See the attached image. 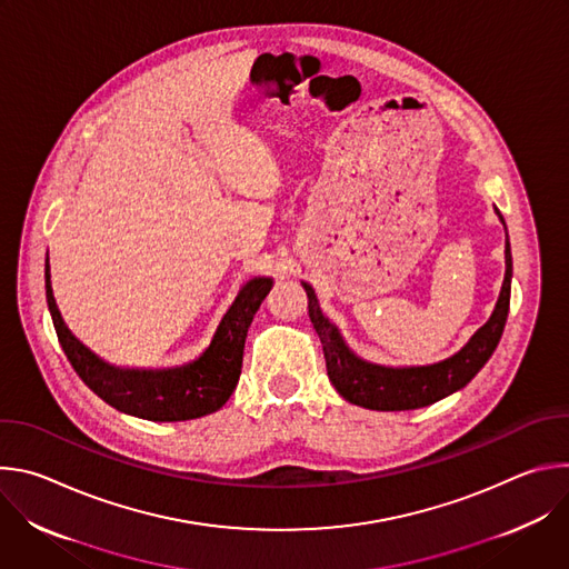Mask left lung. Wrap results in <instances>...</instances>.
I'll list each match as a JSON object with an SVG mask.
<instances>
[{"mask_svg":"<svg viewBox=\"0 0 569 569\" xmlns=\"http://www.w3.org/2000/svg\"><path fill=\"white\" fill-rule=\"evenodd\" d=\"M498 216L505 224V218L500 211ZM505 263H507L505 283L489 321H486L481 329H477V333L455 356L426 367H382V365H373L358 358L347 347L336 323L321 312L315 290L306 281H301L308 295V315L321 340L323 358H327L329 380L333 382L338 393L345 400L360 405V408H367V410L400 412V410L426 408V405H432L455 393L457 389L466 387L493 356L507 323L509 301H511V277H513L509 233H507V246H505Z\"/></svg>","mask_w":569,"mask_h":569,"instance_id":"1","label":"left lung"}]
</instances>
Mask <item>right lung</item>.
<instances>
[{"mask_svg": "<svg viewBox=\"0 0 569 569\" xmlns=\"http://www.w3.org/2000/svg\"><path fill=\"white\" fill-rule=\"evenodd\" d=\"M44 288L58 342L78 378L114 410L164 423L207 417L229 400L240 378L248 329L272 288V279L254 277L242 286L220 319L204 353L198 360L173 369H121L108 365L86 345H80L64 327L56 306L49 257L44 266Z\"/></svg>", "mask_w": 569, "mask_h": 569, "instance_id": "obj_1", "label": "right lung"}]
</instances>
